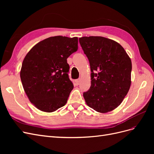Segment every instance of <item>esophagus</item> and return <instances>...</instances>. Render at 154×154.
Here are the masks:
<instances>
[{"label": "esophagus", "mask_w": 154, "mask_h": 154, "mask_svg": "<svg viewBox=\"0 0 154 154\" xmlns=\"http://www.w3.org/2000/svg\"><path fill=\"white\" fill-rule=\"evenodd\" d=\"M80 82H81V79H80V78L78 79V80H75V83H76V85H79V84H80Z\"/></svg>", "instance_id": "1"}]
</instances>
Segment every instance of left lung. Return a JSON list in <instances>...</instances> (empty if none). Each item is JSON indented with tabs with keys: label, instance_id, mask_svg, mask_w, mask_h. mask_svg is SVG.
<instances>
[{
	"label": "left lung",
	"instance_id": "1",
	"mask_svg": "<svg viewBox=\"0 0 154 154\" xmlns=\"http://www.w3.org/2000/svg\"><path fill=\"white\" fill-rule=\"evenodd\" d=\"M91 67V85L83 93L87 105L100 113L122 103L131 85L132 62L119 43L103 36L79 38Z\"/></svg>",
	"mask_w": 154,
	"mask_h": 154
}]
</instances>
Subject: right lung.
<instances>
[{"label": "right lung", "mask_w": 154, "mask_h": 154, "mask_svg": "<svg viewBox=\"0 0 154 154\" xmlns=\"http://www.w3.org/2000/svg\"><path fill=\"white\" fill-rule=\"evenodd\" d=\"M77 37L51 36L36 44L23 60L20 79L31 103L52 112L66 105L74 85L67 59L78 50Z\"/></svg>", "instance_id": "add662e5"}]
</instances>
